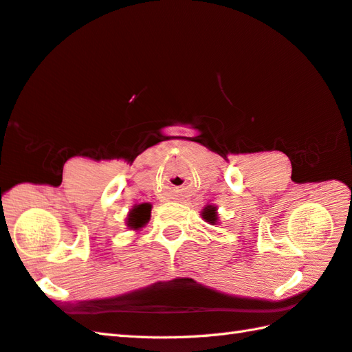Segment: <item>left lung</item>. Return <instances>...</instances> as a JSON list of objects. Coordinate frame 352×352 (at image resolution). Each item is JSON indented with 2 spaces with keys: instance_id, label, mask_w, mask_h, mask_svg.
Here are the masks:
<instances>
[{
  "instance_id": "left-lung-1",
  "label": "left lung",
  "mask_w": 352,
  "mask_h": 352,
  "mask_svg": "<svg viewBox=\"0 0 352 352\" xmlns=\"http://www.w3.org/2000/svg\"><path fill=\"white\" fill-rule=\"evenodd\" d=\"M201 218L206 223H209L212 226L218 224V212H217V206L208 204L206 208L201 210Z\"/></svg>"
}]
</instances>
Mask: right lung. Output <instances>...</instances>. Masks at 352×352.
I'll list each match as a JSON object with an SVG mask.
<instances>
[{
	"label": "right lung",
	"mask_w": 352,
	"mask_h": 352,
	"mask_svg": "<svg viewBox=\"0 0 352 352\" xmlns=\"http://www.w3.org/2000/svg\"><path fill=\"white\" fill-rule=\"evenodd\" d=\"M151 209H153V204L151 203L135 204L134 208L128 212V217H126L128 229L140 230L142 227L146 226L151 218Z\"/></svg>",
	"instance_id": "add662e5"
}]
</instances>
